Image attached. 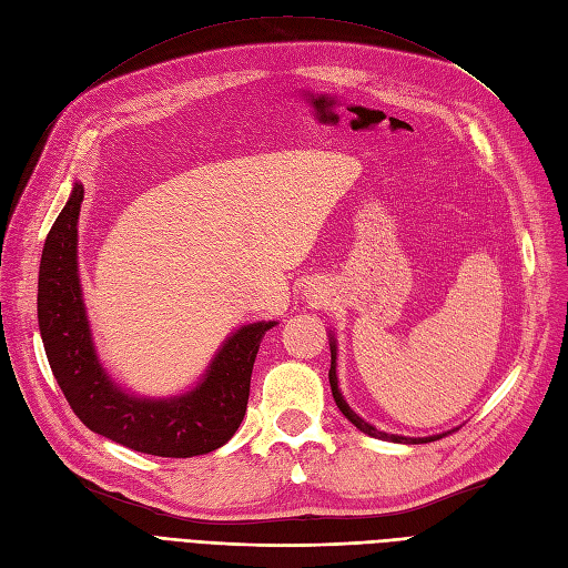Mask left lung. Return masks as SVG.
Here are the masks:
<instances>
[{
  "label": "left lung",
  "mask_w": 568,
  "mask_h": 568,
  "mask_svg": "<svg viewBox=\"0 0 568 568\" xmlns=\"http://www.w3.org/2000/svg\"><path fill=\"white\" fill-rule=\"evenodd\" d=\"M329 351H332V367H329V384H332V395L334 400L338 405V409L343 412V417H346L353 426H357L359 432L372 436V438H379V440H390V443H407V445H419V443H432L436 438H443V434L438 436H428V438H409V436H398V434H386V432H379V428L372 426L369 422H365L359 415H355V412L351 409V405L346 403V398H343V393L338 388V376H336V355H338V348H336V336L329 332Z\"/></svg>",
  "instance_id": "8db88e82"
}]
</instances>
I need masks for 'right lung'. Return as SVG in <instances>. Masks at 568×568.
Segmentation results:
<instances>
[{
  "label": "right lung",
  "instance_id": "1",
  "mask_svg": "<svg viewBox=\"0 0 568 568\" xmlns=\"http://www.w3.org/2000/svg\"><path fill=\"white\" fill-rule=\"evenodd\" d=\"M82 196V182H75L47 234L38 280L44 353L68 405L90 432L136 453L194 457L222 448L246 415L251 372L261 341L280 322L263 320L234 329L194 388L170 398L125 390L101 365L82 298L78 267Z\"/></svg>",
  "mask_w": 568,
  "mask_h": 568
}]
</instances>
